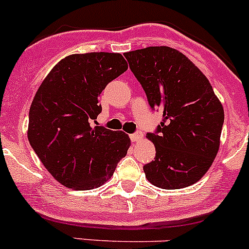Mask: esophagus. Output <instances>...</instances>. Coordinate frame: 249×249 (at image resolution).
<instances>
[{
    "instance_id": "esophagus-1",
    "label": "esophagus",
    "mask_w": 249,
    "mask_h": 249,
    "mask_svg": "<svg viewBox=\"0 0 249 249\" xmlns=\"http://www.w3.org/2000/svg\"><path fill=\"white\" fill-rule=\"evenodd\" d=\"M142 133L140 132H135V133H133V134H130V140H132L133 142H139V140H142Z\"/></svg>"
}]
</instances>
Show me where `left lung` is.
<instances>
[{"label":"left lung","instance_id":"8db88e82","mask_svg":"<svg viewBox=\"0 0 249 249\" xmlns=\"http://www.w3.org/2000/svg\"><path fill=\"white\" fill-rule=\"evenodd\" d=\"M150 107L163 120L147 138L155 160L143 165L146 178L163 189H180L206 174L219 148L224 110L211 84L188 57L169 47L124 53Z\"/></svg>","mask_w":249,"mask_h":249}]
</instances>
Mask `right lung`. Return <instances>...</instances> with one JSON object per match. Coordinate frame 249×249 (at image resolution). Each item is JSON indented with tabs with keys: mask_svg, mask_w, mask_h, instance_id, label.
<instances>
[{
	"mask_svg": "<svg viewBox=\"0 0 249 249\" xmlns=\"http://www.w3.org/2000/svg\"><path fill=\"white\" fill-rule=\"evenodd\" d=\"M121 53H74L61 60L38 89L29 114V142L47 170L63 186H102L127 155L130 139L103 125L99 94L127 71Z\"/></svg>",
	"mask_w": 249,
	"mask_h": 249,
	"instance_id": "add662e5",
	"label": "right lung"
}]
</instances>
